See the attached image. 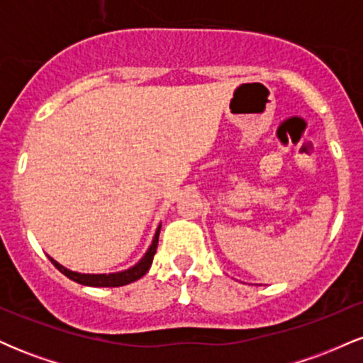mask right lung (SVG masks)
<instances>
[{"mask_svg": "<svg viewBox=\"0 0 363 363\" xmlns=\"http://www.w3.org/2000/svg\"><path fill=\"white\" fill-rule=\"evenodd\" d=\"M160 227H162V225H158L155 235H153L152 244H150L148 251L145 252V256L141 257V259L136 262L135 266L124 269V272L101 273V274L78 273V272H72V269L65 268V266L60 264V262H57L56 259H52L51 256H48V257L51 259L52 264L56 266V268L60 269L62 274H65V277H68L69 280L80 283V285H86V286H123V285H128V283L140 280V278L143 277V274L150 269V266H152V261H153V256H155V252H157L158 235H160Z\"/></svg>", "mask_w": 363, "mask_h": 363, "instance_id": "1", "label": "right lung"}]
</instances>
